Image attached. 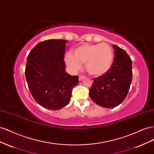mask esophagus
Returning a JSON list of instances; mask_svg holds the SVG:
<instances>
[{
  "label": "esophagus",
  "instance_id": "esophagus-1",
  "mask_svg": "<svg viewBox=\"0 0 154 154\" xmlns=\"http://www.w3.org/2000/svg\"><path fill=\"white\" fill-rule=\"evenodd\" d=\"M85 78V76H84V75H80V76H79V80H83V78Z\"/></svg>",
  "mask_w": 154,
  "mask_h": 154
}]
</instances>
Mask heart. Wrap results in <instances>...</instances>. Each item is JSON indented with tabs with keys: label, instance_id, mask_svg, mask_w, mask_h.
Wrapping results in <instances>:
<instances>
[{
	"label": "heart",
	"instance_id": "b5f03b06",
	"mask_svg": "<svg viewBox=\"0 0 154 154\" xmlns=\"http://www.w3.org/2000/svg\"><path fill=\"white\" fill-rule=\"evenodd\" d=\"M74 54L67 53L65 61L71 71L76 72L85 63L88 72L101 76L109 71L114 59L113 51L106 43L83 44L74 49Z\"/></svg>",
	"mask_w": 154,
	"mask_h": 154
}]
</instances>
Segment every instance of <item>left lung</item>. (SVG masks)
Returning a JSON list of instances; mask_svg holds the SVG:
<instances>
[{
	"instance_id": "1",
	"label": "left lung",
	"mask_w": 154,
	"mask_h": 154,
	"mask_svg": "<svg viewBox=\"0 0 154 154\" xmlns=\"http://www.w3.org/2000/svg\"><path fill=\"white\" fill-rule=\"evenodd\" d=\"M115 57L109 71L96 78L89 90L92 101L105 108H113L127 97L132 79V60L126 51L113 45Z\"/></svg>"
}]
</instances>
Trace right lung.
I'll return each mask as SVG.
<instances>
[{
	"label": "right lung",
	"mask_w": 154,
	"mask_h": 154,
	"mask_svg": "<svg viewBox=\"0 0 154 154\" xmlns=\"http://www.w3.org/2000/svg\"><path fill=\"white\" fill-rule=\"evenodd\" d=\"M66 40L51 39L41 42L27 57L25 70L29 91L40 106L57 110L71 100L73 87L78 85V76L65 71Z\"/></svg>",
	"instance_id": "obj_1"
}]
</instances>
